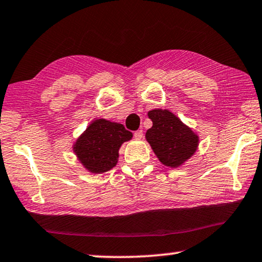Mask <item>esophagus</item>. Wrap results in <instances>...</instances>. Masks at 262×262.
<instances>
[{"mask_svg": "<svg viewBox=\"0 0 262 262\" xmlns=\"http://www.w3.org/2000/svg\"><path fill=\"white\" fill-rule=\"evenodd\" d=\"M143 136V132L141 130V129H139V130H136V132H134V138L135 139H141Z\"/></svg>", "mask_w": 262, "mask_h": 262, "instance_id": "esophagus-1", "label": "esophagus"}]
</instances>
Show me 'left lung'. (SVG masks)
Returning <instances> with one entry per match:
<instances>
[{"mask_svg": "<svg viewBox=\"0 0 262 262\" xmlns=\"http://www.w3.org/2000/svg\"><path fill=\"white\" fill-rule=\"evenodd\" d=\"M153 122L146 133L147 141L163 165L180 166L196 150L199 139L169 111L154 109L148 113Z\"/></svg>", "mask_w": 262, "mask_h": 262, "instance_id": "1", "label": "left lung"}]
</instances>
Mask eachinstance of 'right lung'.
<instances>
[{"label": "right lung", "instance_id": "1", "mask_svg": "<svg viewBox=\"0 0 262 262\" xmlns=\"http://www.w3.org/2000/svg\"><path fill=\"white\" fill-rule=\"evenodd\" d=\"M133 134L121 123L95 120L75 143V153L85 168L93 173H104L116 166L119 148Z\"/></svg>", "mask_w": 262, "mask_h": 262}]
</instances>
